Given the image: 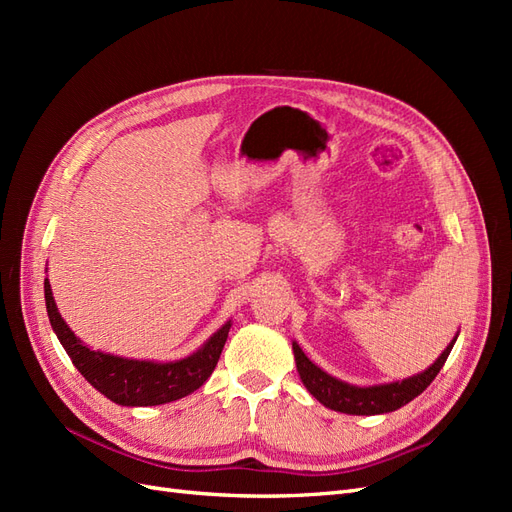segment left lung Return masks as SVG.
I'll list each match as a JSON object with an SVG mask.
<instances>
[{"label": "left lung", "mask_w": 512, "mask_h": 512, "mask_svg": "<svg viewBox=\"0 0 512 512\" xmlns=\"http://www.w3.org/2000/svg\"><path fill=\"white\" fill-rule=\"evenodd\" d=\"M459 335V333H457ZM457 335L451 339V344L444 348V352L433 361L421 374H414L404 380L384 382V384H371V386H356L339 380L327 371L320 369L314 361H309L305 352L297 342H292L294 363L301 376L305 389L312 393L324 408H331L335 412L356 414V416H371V414H386L395 412L397 408L406 406L408 401L421 395L427 386L440 374L442 365L446 363L448 354H451Z\"/></svg>", "instance_id": "8db88e82"}]
</instances>
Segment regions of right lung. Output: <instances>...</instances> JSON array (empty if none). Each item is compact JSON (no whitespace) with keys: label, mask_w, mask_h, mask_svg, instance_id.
I'll return each mask as SVG.
<instances>
[{"label":"right lung","mask_w":512,"mask_h":512,"mask_svg":"<svg viewBox=\"0 0 512 512\" xmlns=\"http://www.w3.org/2000/svg\"><path fill=\"white\" fill-rule=\"evenodd\" d=\"M44 301L49 312L51 327L64 346L74 367L81 371L83 378L100 391L104 397L119 406H162L194 393L205 384L220 361L222 348L226 344L232 322H224L207 342L190 356L177 361H141L128 359L111 352H102L83 344L61 318L49 277L44 280Z\"/></svg>","instance_id":"1"}]
</instances>
